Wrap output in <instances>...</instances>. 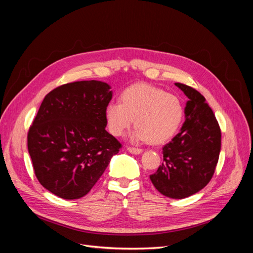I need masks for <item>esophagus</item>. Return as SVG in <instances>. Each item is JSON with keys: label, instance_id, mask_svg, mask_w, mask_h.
Masks as SVG:
<instances>
[{"label": "esophagus", "instance_id": "1", "mask_svg": "<svg viewBox=\"0 0 253 253\" xmlns=\"http://www.w3.org/2000/svg\"><path fill=\"white\" fill-rule=\"evenodd\" d=\"M127 151H128L129 153H132V154H135V155L141 154V153L143 152V150H142V149H138V148H132V147L127 148Z\"/></svg>", "mask_w": 253, "mask_h": 253}]
</instances>
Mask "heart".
<instances>
[{"mask_svg":"<svg viewBox=\"0 0 253 253\" xmlns=\"http://www.w3.org/2000/svg\"><path fill=\"white\" fill-rule=\"evenodd\" d=\"M183 118L179 99L163 88L137 83L121 95V102L111 101L105 108V119L113 136L122 135L133 125L131 140L163 143L176 134Z\"/></svg>","mask_w":253,"mask_h":253,"instance_id":"b5f03b06","label":"heart"}]
</instances>
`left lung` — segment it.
Returning <instances> with one entry per match:
<instances>
[{"instance_id": "left-lung-1", "label": "left lung", "mask_w": 253, "mask_h": 253, "mask_svg": "<svg viewBox=\"0 0 253 253\" xmlns=\"http://www.w3.org/2000/svg\"><path fill=\"white\" fill-rule=\"evenodd\" d=\"M189 100L180 132L163 149L164 163L150 175L165 196L186 198L204 189L215 171L220 152V128L205 97L182 83H175Z\"/></svg>"}]
</instances>
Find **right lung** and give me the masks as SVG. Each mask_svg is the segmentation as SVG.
<instances>
[{"label": "right lung", "instance_id": "obj_1", "mask_svg": "<svg viewBox=\"0 0 253 253\" xmlns=\"http://www.w3.org/2000/svg\"><path fill=\"white\" fill-rule=\"evenodd\" d=\"M108 83L78 81L45 96L27 135L35 174L49 192L64 200L86 195L121 148L105 131Z\"/></svg>", "mask_w": 253, "mask_h": 253}]
</instances>
